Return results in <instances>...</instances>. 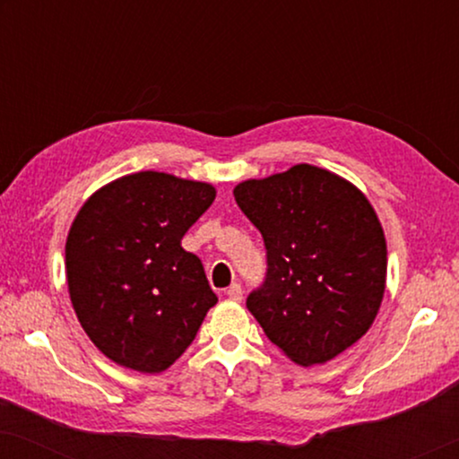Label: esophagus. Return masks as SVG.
Here are the masks:
<instances>
[{"label": "esophagus", "instance_id": "34e87169", "mask_svg": "<svg viewBox=\"0 0 459 459\" xmlns=\"http://www.w3.org/2000/svg\"><path fill=\"white\" fill-rule=\"evenodd\" d=\"M225 294H228V299L234 300V303H240L244 292H242V286L238 284V281H234V284H231V286L228 288V292H225Z\"/></svg>", "mask_w": 459, "mask_h": 459}]
</instances>
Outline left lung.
Instances as JSON below:
<instances>
[{
  "instance_id": "obj_1",
  "label": "left lung",
  "mask_w": 459,
  "mask_h": 459,
  "mask_svg": "<svg viewBox=\"0 0 459 459\" xmlns=\"http://www.w3.org/2000/svg\"><path fill=\"white\" fill-rule=\"evenodd\" d=\"M234 196L267 248L248 311L299 366L334 359L366 334L385 297L386 240L374 206L313 165L242 181Z\"/></svg>"
}]
</instances>
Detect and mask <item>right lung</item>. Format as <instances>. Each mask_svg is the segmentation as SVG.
<instances>
[{
  "label": "right lung",
  "instance_id": "1",
  "mask_svg": "<svg viewBox=\"0 0 459 459\" xmlns=\"http://www.w3.org/2000/svg\"><path fill=\"white\" fill-rule=\"evenodd\" d=\"M204 181L140 171L93 192L66 238V281L85 334L118 366L165 372L217 303L181 238L215 200Z\"/></svg>",
  "mask_w": 459,
  "mask_h": 459
}]
</instances>
